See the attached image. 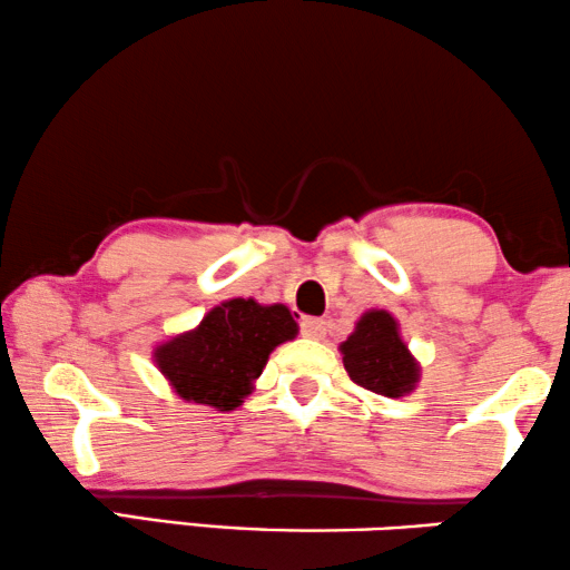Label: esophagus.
Returning a JSON list of instances; mask_svg holds the SVG:
<instances>
[{
  "label": "esophagus",
  "mask_w": 570,
  "mask_h": 570,
  "mask_svg": "<svg viewBox=\"0 0 570 570\" xmlns=\"http://www.w3.org/2000/svg\"><path fill=\"white\" fill-rule=\"evenodd\" d=\"M326 326L328 324L324 318H303L301 321V332H303V336H308V340H324Z\"/></svg>",
  "instance_id": "34e87169"
}]
</instances>
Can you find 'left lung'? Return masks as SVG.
<instances>
[{"label":"left lung","instance_id":"8db88e82","mask_svg":"<svg viewBox=\"0 0 570 570\" xmlns=\"http://www.w3.org/2000/svg\"><path fill=\"white\" fill-rule=\"evenodd\" d=\"M340 352L354 383L387 399L414 393L422 381V365L403 342L399 321L385 308L362 313Z\"/></svg>","mask_w":570,"mask_h":570}]
</instances>
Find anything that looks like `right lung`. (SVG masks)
<instances>
[{"mask_svg": "<svg viewBox=\"0 0 570 570\" xmlns=\"http://www.w3.org/2000/svg\"><path fill=\"white\" fill-rule=\"evenodd\" d=\"M298 336L283 303L230 298L205 313L189 332L154 346V362L179 399L234 411L254 391L275 346Z\"/></svg>", "mask_w": 570, "mask_h": 570, "instance_id": "obj_1", "label": "right lung"}]
</instances>
